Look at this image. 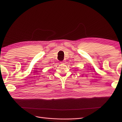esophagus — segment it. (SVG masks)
Returning <instances> with one entry per match:
<instances>
[{"instance_id":"obj_1","label":"esophagus","mask_w":122,"mask_h":122,"mask_svg":"<svg viewBox=\"0 0 122 122\" xmlns=\"http://www.w3.org/2000/svg\"><path fill=\"white\" fill-rule=\"evenodd\" d=\"M60 63H64V62H63V61H61Z\"/></svg>"}]
</instances>
